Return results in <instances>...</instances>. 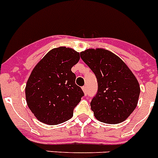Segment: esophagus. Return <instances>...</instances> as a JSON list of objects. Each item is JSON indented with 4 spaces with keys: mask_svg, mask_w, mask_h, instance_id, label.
<instances>
[{
    "mask_svg": "<svg viewBox=\"0 0 158 158\" xmlns=\"http://www.w3.org/2000/svg\"><path fill=\"white\" fill-rule=\"evenodd\" d=\"M82 89H83V92H84V94H85V95H87V87H86V86H83V87H82Z\"/></svg>",
    "mask_w": 158,
    "mask_h": 158,
    "instance_id": "esophagus-1",
    "label": "esophagus"
}]
</instances>
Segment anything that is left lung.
Here are the masks:
<instances>
[{
	"mask_svg": "<svg viewBox=\"0 0 158 158\" xmlns=\"http://www.w3.org/2000/svg\"><path fill=\"white\" fill-rule=\"evenodd\" d=\"M80 57L97 79V93L91 102L95 117L106 124L126 120L140 95L138 81L130 69L116 54L104 49H88L80 53Z\"/></svg>",
	"mask_w": 158,
	"mask_h": 158,
	"instance_id": "left-lung-1",
	"label": "left lung"
}]
</instances>
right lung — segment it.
I'll use <instances>...</instances> for the list:
<instances>
[{
	"label": "right lung",
	"instance_id": "right-lung-1",
	"mask_svg": "<svg viewBox=\"0 0 158 158\" xmlns=\"http://www.w3.org/2000/svg\"><path fill=\"white\" fill-rule=\"evenodd\" d=\"M79 60V53L72 49L54 48L32 71L26 87V102L39 121L54 125L72 117L84 95L71 71Z\"/></svg>",
	"mask_w": 158,
	"mask_h": 158
}]
</instances>
